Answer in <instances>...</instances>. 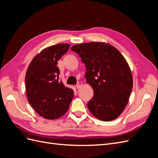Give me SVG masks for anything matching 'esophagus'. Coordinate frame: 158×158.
Masks as SVG:
<instances>
[{"label":"esophagus","mask_w":158,"mask_h":158,"mask_svg":"<svg viewBox=\"0 0 158 158\" xmlns=\"http://www.w3.org/2000/svg\"><path fill=\"white\" fill-rule=\"evenodd\" d=\"M82 82H79L77 84H76V88H77V89H80L81 87H82Z\"/></svg>","instance_id":"1"}]
</instances>
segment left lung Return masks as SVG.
Segmentation results:
<instances>
[{
    "label": "left lung",
    "instance_id": "obj_1",
    "mask_svg": "<svg viewBox=\"0 0 158 158\" xmlns=\"http://www.w3.org/2000/svg\"><path fill=\"white\" fill-rule=\"evenodd\" d=\"M71 49L85 64V80L94 90V96L88 103L89 111L103 121L117 118L127 106L133 84L125 57L114 46L105 42L84 43Z\"/></svg>",
    "mask_w": 158,
    "mask_h": 158
}]
</instances>
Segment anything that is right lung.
I'll return each mask as SVG.
<instances>
[{"label": "right lung", "mask_w": 158, "mask_h": 158, "mask_svg": "<svg viewBox=\"0 0 158 158\" xmlns=\"http://www.w3.org/2000/svg\"><path fill=\"white\" fill-rule=\"evenodd\" d=\"M70 44H60L43 49L31 61L25 77L26 96L33 109L49 120L67 112L74 90L59 80L57 61L67 52Z\"/></svg>", "instance_id": "obj_1"}]
</instances>
